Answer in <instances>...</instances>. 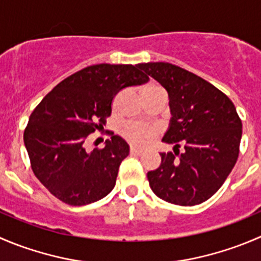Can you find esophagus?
Here are the masks:
<instances>
[{
	"label": "esophagus",
	"instance_id": "34e87169",
	"mask_svg": "<svg viewBox=\"0 0 261 261\" xmlns=\"http://www.w3.org/2000/svg\"><path fill=\"white\" fill-rule=\"evenodd\" d=\"M130 153L135 154V155H140V154H143V150H141V149H139V148H135V146H131Z\"/></svg>",
	"mask_w": 261,
	"mask_h": 261
}]
</instances>
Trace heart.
I'll use <instances>...</instances> for the list:
<instances>
[{"mask_svg": "<svg viewBox=\"0 0 261 261\" xmlns=\"http://www.w3.org/2000/svg\"><path fill=\"white\" fill-rule=\"evenodd\" d=\"M120 134L133 145L145 146L158 135V128L140 122H126L121 125Z\"/></svg>", "mask_w": 261, "mask_h": 261, "instance_id": "heart-1", "label": "heart"}]
</instances>
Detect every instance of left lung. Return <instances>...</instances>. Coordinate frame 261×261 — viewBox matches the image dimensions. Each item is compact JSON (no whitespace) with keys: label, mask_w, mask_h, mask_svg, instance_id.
<instances>
[{"label":"left lung","mask_w":261,"mask_h":261,"mask_svg":"<svg viewBox=\"0 0 261 261\" xmlns=\"http://www.w3.org/2000/svg\"><path fill=\"white\" fill-rule=\"evenodd\" d=\"M169 97L171 121L162 141L181 154L161 153L162 163L148 172L162 200L192 206L212 198L236 164L242 122L232 100L198 75L168 62L140 63ZM179 151V150H178Z\"/></svg>","instance_id":"8db88e82"}]
</instances>
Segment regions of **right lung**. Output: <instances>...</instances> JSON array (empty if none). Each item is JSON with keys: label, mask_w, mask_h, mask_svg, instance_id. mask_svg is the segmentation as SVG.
<instances>
[{"label": "right lung", "mask_w": 261, "mask_h": 261, "mask_svg": "<svg viewBox=\"0 0 261 261\" xmlns=\"http://www.w3.org/2000/svg\"><path fill=\"white\" fill-rule=\"evenodd\" d=\"M148 80L138 66L99 63L66 77L43 98L30 115L24 144L35 177L50 194L79 206L112 191L128 144L112 134L105 148L89 153L84 143L103 128L120 90Z\"/></svg>", "instance_id": "obj_1"}]
</instances>
